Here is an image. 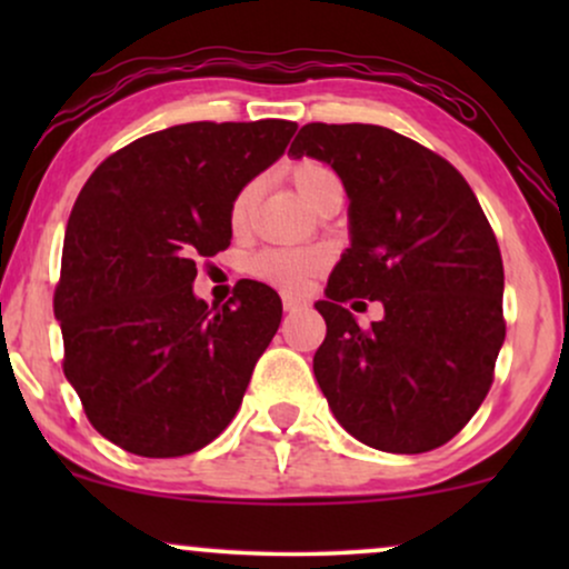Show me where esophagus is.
<instances>
[{
    "mask_svg": "<svg viewBox=\"0 0 569 569\" xmlns=\"http://www.w3.org/2000/svg\"><path fill=\"white\" fill-rule=\"evenodd\" d=\"M307 302L305 299H299V297H291V293H283V310L286 312H293V310H302Z\"/></svg>",
    "mask_w": 569,
    "mask_h": 569,
    "instance_id": "esophagus-1",
    "label": "esophagus"
}]
</instances>
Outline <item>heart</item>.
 Masks as SVG:
<instances>
[{
    "label": "heart",
    "mask_w": 569,
    "mask_h": 569,
    "mask_svg": "<svg viewBox=\"0 0 569 569\" xmlns=\"http://www.w3.org/2000/svg\"><path fill=\"white\" fill-rule=\"evenodd\" d=\"M291 184L297 192L310 202H316L326 184L339 181L329 166L316 160H299L289 171ZM257 181H248L234 192L230 202V227L234 232H246L251 224L253 206H257ZM329 264V253L321 246H299V248H264L248 262V276L262 280L272 289L283 293H302L312 278H318Z\"/></svg>",
    "instance_id": "1"
}]
</instances>
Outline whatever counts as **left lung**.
<instances>
[{
	"label": "left lung",
	"instance_id": "8db88e82",
	"mask_svg": "<svg viewBox=\"0 0 569 569\" xmlns=\"http://www.w3.org/2000/svg\"><path fill=\"white\" fill-rule=\"evenodd\" d=\"M289 154L329 162L350 198V248L316 302L326 401L367 447L430 452L492 388L506 339L498 238L452 162L390 128L310 122ZM361 296L386 307L367 330L343 307Z\"/></svg>",
	"mask_w": 569,
	"mask_h": 569
}]
</instances>
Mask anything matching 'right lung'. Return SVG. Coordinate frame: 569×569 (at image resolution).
<instances>
[{"mask_svg":"<svg viewBox=\"0 0 569 569\" xmlns=\"http://www.w3.org/2000/svg\"><path fill=\"white\" fill-rule=\"evenodd\" d=\"M297 122H187L136 139L84 181L67 224L53 310L63 375L103 439L141 457L211 443L240 409L283 305L238 280L208 307L198 259L230 246V202Z\"/></svg>","mask_w":569,"mask_h":569,"instance_id":"add662e5","label":"right lung"}]
</instances>
